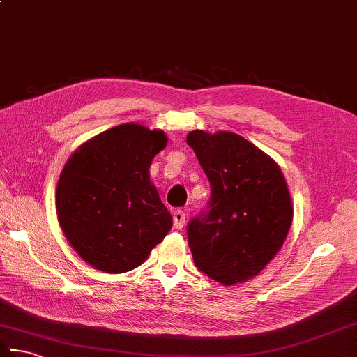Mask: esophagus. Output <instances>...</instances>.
I'll return each instance as SVG.
<instances>
[{"mask_svg":"<svg viewBox=\"0 0 357 357\" xmlns=\"http://www.w3.org/2000/svg\"><path fill=\"white\" fill-rule=\"evenodd\" d=\"M173 225L174 229H183L185 225V213L183 211H174L173 212Z\"/></svg>","mask_w":357,"mask_h":357,"instance_id":"obj_1","label":"esophagus"}]
</instances>
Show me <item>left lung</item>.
Masks as SVG:
<instances>
[{
	"instance_id": "1",
	"label": "left lung",
	"mask_w": 357,
	"mask_h": 357,
	"mask_svg": "<svg viewBox=\"0 0 357 357\" xmlns=\"http://www.w3.org/2000/svg\"><path fill=\"white\" fill-rule=\"evenodd\" d=\"M187 144L212 185L211 211L187 227L193 261L225 286L248 282L278 254L291 229L294 208L284 174L235 132L193 130Z\"/></svg>"
}]
</instances>
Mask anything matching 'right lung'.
<instances>
[{"label": "right lung", "mask_w": 357, "mask_h": 357, "mask_svg": "<svg viewBox=\"0 0 357 357\" xmlns=\"http://www.w3.org/2000/svg\"><path fill=\"white\" fill-rule=\"evenodd\" d=\"M162 130L122 123L88 139L60 173L55 207L63 235L83 261L122 274L146 260L173 226L150 181L167 145Z\"/></svg>", "instance_id": "1"}]
</instances>
